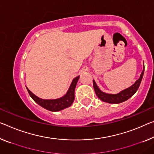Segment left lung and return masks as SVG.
<instances>
[{
  "instance_id": "left-lung-1",
  "label": "left lung",
  "mask_w": 154,
  "mask_h": 154,
  "mask_svg": "<svg viewBox=\"0 0 154 154\" xmlns=\"http://www.w3.org/2000/svg\"><path fill=\"white\" fill-rule=\"evenodd\" d=\"M144 70H145V67L143 68V72L140 75V77L139 78L138 80H136V82L131 86L129 88H127L125 90L122 91L120 93L117 94H106L104 93L102 91H100L99 88L97 86L96 82L94 80H93V84H94V88L95 90L96 96L100 99L102 101L106 102V103H111V104H118L122 102L126 101L128 100L129 98L134 95L136 93V91L138 90L139 86H140V82L143 79V76L144 74Z\"/></svg>"
}]
</instances>
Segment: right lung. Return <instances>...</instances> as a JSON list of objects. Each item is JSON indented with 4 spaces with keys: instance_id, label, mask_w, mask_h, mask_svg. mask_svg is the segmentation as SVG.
<instances>
[{
    "instance_id": "right-lung-1",
    "label": "right lung",
    "mask_w": 154,
    "mask_h": 154,
    "mask_svg": "<svg viewBox=\"0 0 154 154\" xmlns=\"http://www.w3.org/2000/svg\"><path fill=\"white\" fill-rule=\"evenodd\" d=\"M79 79V76L75 78L70 85L67 93L62 98L55 99V100H43V99L39 98L29 91V89L27 88V89L33 100L41 107L51 112H58L72 105L74 100V91Z\"/></svg>"
}]
</instances>
